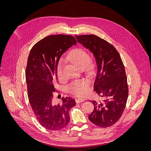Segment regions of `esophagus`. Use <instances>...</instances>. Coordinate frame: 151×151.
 <instances>
[{
	"label": "esophagus",
	"instance_id": "34e87169",
	"mask_svg": "<svg viewBox=\"0 0 151 151\" xmlns=\"http://www.w3.org/2000/svg\"><path fill=\"white\" fill-rule=\"evenodd\" d=\"M84 101V99H83L78 98V99H76V102L77 104H78V103H80V102H83Z\"/></svg>",
	"mask_w": 151,
	"mask_h": 151
}]
</instances>
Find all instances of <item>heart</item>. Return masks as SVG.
<instances>
[{
    "label": "heart",
    "instance_id": "b5f03b06",
    "mask_svg": "<svg viewBox=\"0 0 151 151\" xmlns=\"http://www.w3.org/2000/svg\"><path fill=\"white\" fill-rule=\"evenodd\" d=\"M67 59L70 61L78 68L85 69L88 73L93 72V65L90 60L88 53L83 49H76L72 51L67 56ZM63 63L60 61L57 67V74L60 79L63 78ZM90 90V82L88 80L82 79L73 82L68 87V90L72 94L83 97Z\"/></svg>",
    "mask_w": 151,
    "mask_h": 151
}]
</instances>
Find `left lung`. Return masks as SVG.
Returning <instances> with one entry per match:
<instances>
[{
  "label": "left lung",
  "mask_w": 151,
  "mask_h": 151,
  "mask_svg": "<svg viewBox=\"0 0 151 151\" xmlns=\"http://www.w3.org/2000/svg\"><path fill=\"white\" fill-rule=\"evenodd\" d=\"M78 42L93 53L97 65L94 90L102 102L93 101V111L89 120L102 128L116 123L124 111L128 96L125 67L116 48L94 35H75Z\"/></svg>",
  "instance_id": "8db88e82"
}]
</instances>
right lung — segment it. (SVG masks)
<instances>
[{"mask_svg": "<svg viewBox=\"0 0 151 151\" xmlns=\"http://www.w3.org/2000/svg\"><path fill=\"white\" fill-rule=\"evenodd\" d=\"M76 43L71 35H49L37 42L29 54L25 72L29 101L40 124L49 130L65 127L70 120L68 111L76 105L75 100L69 97L54 104L52 92L55 91L59 60Z\"/></svg>", "mask_w": 151, "mask_h": 151, "instance_id": "1", "label": "right lung"}]
</instances>
